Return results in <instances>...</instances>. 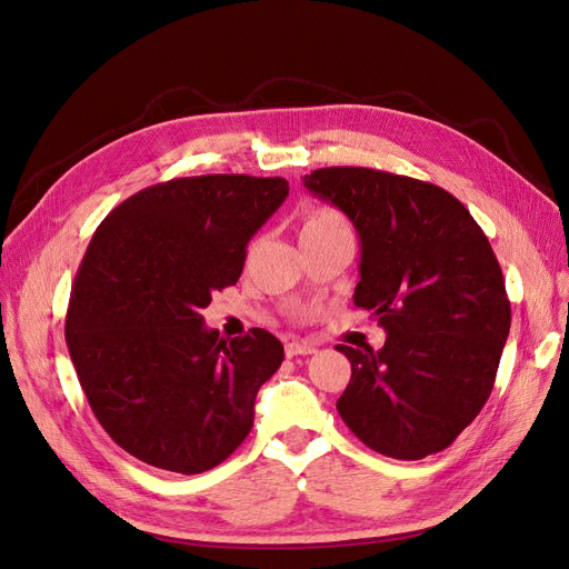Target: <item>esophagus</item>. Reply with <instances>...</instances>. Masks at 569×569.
<instances>
[{
    "instance_id": "esophagus-1",
    "label": "esophagus",
    "mask_w": 569,
    "mask_h": 569,
    "mask_svg": "<svg viewBox=\"0 0 569 569\" xmlns=\"http://www.w3.org/2000/svg\"><path fill=\"white\" fill-rule=\"evenodd\" d=\"M316 353V346L307 343V341H290L286 343V356L295 358V356H311Z\"/></svg>"
}]
</instances>
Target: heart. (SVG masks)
<instances>
[{
    "label": "heart",
    "mask_w": 569,
    "mask_h": 569,
    "mask_svg": "<svg viewBox=\"0 0 569 569\" xmlns=\"http://www.w3.org/2000/svg\"><path fill=\"white\" fill-rule=\"evenodd\" d=\"M339 230H351L346 218L335 209H316L307 213L300 223V237H313V234H326V232H339Z\"/></svg>",
    "instance_id": "1"
}]
</instances>
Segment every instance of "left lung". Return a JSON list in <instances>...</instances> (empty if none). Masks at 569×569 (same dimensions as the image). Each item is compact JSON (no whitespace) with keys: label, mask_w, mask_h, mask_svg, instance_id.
I'll return each mask as SVG.
<instances>
[{"label":"left lung","mask_w":569,"mask_h":569,"mask_svg":"<svg viewBox=\"0 0 569 569\" xmlns=\"http://www.w3.org/2000/svg\"><path fill=\"white\" fill-rule=\"evenodd\" d=\"M305 186L353 220L362 243L353 302L388 332L381 351L337 346L351 360L339 416L388 458L443 451L483 409L511 326L488 237L428 181L323 167Z\"/></svg>","instance_id":"left-lung-1"}]
</instances>
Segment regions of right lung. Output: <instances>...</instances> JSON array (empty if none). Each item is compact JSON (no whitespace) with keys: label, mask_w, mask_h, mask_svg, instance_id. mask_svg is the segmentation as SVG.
<instances>
[{"label":"right lung","mask_w":569,"mask_h":569,"mask_svg":"<svg viewBox=\"0 0 569 569\" xmlns=\"http://www.w3.org/2000/svg\"><path fill=\"white\" fill-rule=\"evenodd\" d=\"M286 197L281 177L171 179L128 197L94 230L64 337L94 418L141 462L200 475L251 432L283 343L262 328L223 339L200 311L237 283L246 246Z\"/></svg>","instance_id":"1"}]
</instances>
